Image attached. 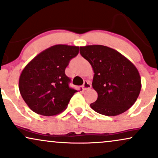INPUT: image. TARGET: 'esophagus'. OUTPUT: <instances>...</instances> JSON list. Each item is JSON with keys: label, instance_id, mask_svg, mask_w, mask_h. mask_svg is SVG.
Listing matches in <instances>:
<instances>
[{"label": "esophagus", "instance_id": "obj_1", "mask_svg": "<svg viewBox=\"0 0 158 158\" xmlns=\"http://www.w3.org/2000/svg\"><path fill=\"white\" fill-rule=\"evenodd\" d=\"M91 88V85H90V82H88V81H85L84 84L82 85V88L83 90H88V89H90V88Z\"/></svg>", "mask_w": 158, "mask_h": 158}]
</instances>
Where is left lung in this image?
<instances>
[{
    "label": "left lung",
    "instance_id": "left-lung-1",
    "mask_svg": "<svg viewBox=\"0 0 158 158\" xmlns=\"http://www.w3.org/2000/svg\"><path fill=\"white\" fill-rule=\"evenodd\" d=\"M80 54L94 70L93 88L98 94L90 105L97 113L117 116L135 104L141 90L137 69L118 51L103 45L80 47Z\"/></svg>",
    "mask_w": 158,
    "mask_h": 158
}]
</instances>
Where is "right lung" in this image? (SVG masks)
Returning <instances> with one entry per match:
<instances>
[{"mask_svg":"<svg viewBox=\"0 0 158 158\" xmlns=\"http://www.w3.org/2000/svg\"><path fill=\"white\" fill-rule=\"evenodd\" d=\"M79 47L57 44L40 52L23 68L19 90L29 108L36 114L53 116L66 109L77 90L69 87L65 75L70 59L79 53Z\"/></svg>","mask_w":158,"mask_h":158,"instance_id":"obj_1","label":"right lung"}]
</instances>
